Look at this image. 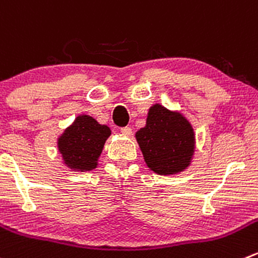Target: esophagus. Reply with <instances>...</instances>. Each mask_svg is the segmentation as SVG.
<instances>
[{"instance_id":"esophagus-1","label":"esophagus","mask_w":258,"mask_h":258,"mask_svg":"<svg viewBox=\"0 0 258 258\" xmlns=\"http://www.w3.org/2000/svg\"><path fill=\"white\" fill-rule=\"evenodd\" d=\"M121 134L124 135V136H130L132 134L131 127H122L121 128Z\"/></svg>"}]
</instances>
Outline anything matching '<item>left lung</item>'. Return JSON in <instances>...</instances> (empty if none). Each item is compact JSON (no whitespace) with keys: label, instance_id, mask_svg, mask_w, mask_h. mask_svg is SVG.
<instances>
[{"label":"left lung","instance_id":"obj_1","mask_svg":"<svg viewBox=\"0 0 258 258\" xmlns=\"http://www.w3.org/2000/svg\"><path fill=\"white\" fill-rule=\"evenodd\" d=\"M147 167L157 175L185 171L196 152V132L180 111L155 103L147 112L146 124L135 135Z\"/></svg>","mask_w":258,"mask_h":258}]
</instances>
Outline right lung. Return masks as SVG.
Returning a JSON list of instances; mask_svg holds the SVG:
<instances>
[{"mask_svg":"<svg viewBox=\"0 0 258 258\" xmlns=\"http://www.w3.org/2000/svg\"><path fill=\"white\" fill-rule=\"evenodd\" d=\"M111 128L86 113L78 114L57 137V151L71 171H92L98 165Z\"/></svg>","mask_w":258,"mask_h":258,"instance_id":"1","label":"right lung"}]
</instances>
